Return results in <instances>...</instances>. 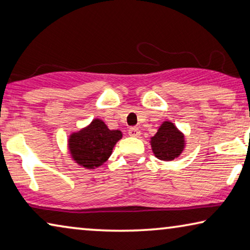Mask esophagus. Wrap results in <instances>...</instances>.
<instances>
[{
	"instance_id": "34e87169",
	"label": "esophagus",
	"mask_w": 250,
	"mask_h": 250,
	"mask_svg": "<svg viewBox=\"0 0 250 250\" xmlns=\"http://www.w3.org/2000/svg\"><path fill=\"white\" fill-rule=\"evenodd\" d=\"M140 130L139 129H138V128H136V126H133V128H130L129 129V134H130V136H131V137H139L140 136Z\"/></svg>"
}]
</instances>
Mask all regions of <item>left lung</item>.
Returning <instances> with one entry per match:
<instances>
[{"mask_svg": "<svg viewBox=\"0 0 250 250\" xmlns=\"http://www.w3.org/2000/svg\"><path fill=\"white\" fill-rule=\"evenodd\" d=\"M151 148L158 159L171 161L184 151L185 136L170 121H165L151 138Z\"/></svg>", "mask_w": 250, "mask_h": 250, "instance_id": "left-lung-1", "label": "left lung"}]
</instances>
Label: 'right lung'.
I'll return each instance as SVG.
<instances>
[{
    "mask_svg": "<svg viewBox=\"0 0 250 250\" xmlns=\"http://www.w3.org/2000/svg\"><path fill=\"white\" fill-rule=\"evenodd\" d=\"M121 138L120 130H110L104 121L94 119L88 126L71 134L68 140L70 154L81 167L96 169L109 159Z\"/></svg>",
    "mask_w": 250,
    "mask_h": 250,
    "instance_id": "add662e5",
    "label": "right lung"
}]
</instances>
